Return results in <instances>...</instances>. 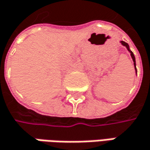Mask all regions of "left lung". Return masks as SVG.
Returning <instances> with one entry per match:
<instances>
[{
	"label": "left lung",
	"mask_w": 150,
	"mask_h": 150,
	"mask_svg": "<svg viewBox=\"0 0 150 150\" xmlns=\"http://www.w3.org/2000/svg\"><path fill=\"white\" fill-rule=\"evenodd\" d=\"M120 43H121V45H123L124 47H126L128 51H129V52L131 53V56H132V60H133V64H134V67H135V70H136V73H137V69H136V60H135V57H134V54H133V52L130 50V47H129V45H128L127 42H125V41H123V40H121L120 41Z\"/></svg>",
	"instance_id": "1"
}]
</instances>
